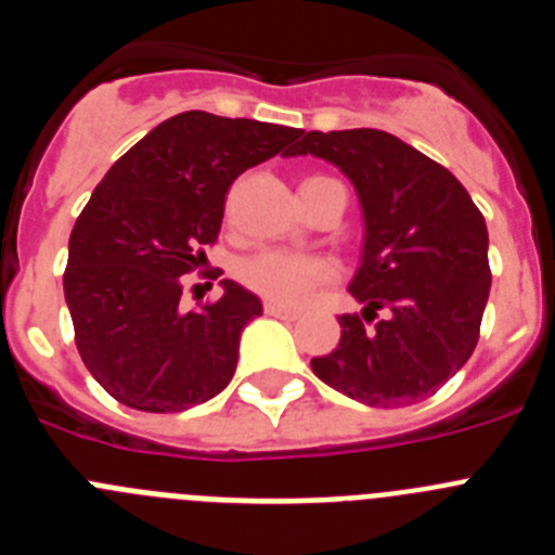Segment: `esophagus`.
Masks as SVG:
<instances>
[{"instance_id": "1", "label": "esophagus", "mask_w": 555, "mask_h": 555, "mask_svg": "<svg viewBox=\"0 0 555 555\" xmlns=\"http://www.w3.org/2000/svg\"><path fill=\"white\" fill-rule=\"evenodd\" d=\"M263 313H267V317H278V320H297V317H300L297 308H286L281 306V302H263Z\"/></svg>"}]
</instances>
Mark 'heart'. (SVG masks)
<instances>
[{"label":"heart","instance_id":"1","mask_svg":"<svg viewBox=\"0 0 555 555\" xmlns=\"http://www.w3.org/2000/svg\"><path fill=\"white\" fill-rule=\"evenodd\" d=\"M327 178H308L302 189ZM333 263L322 255L288 253V249H261L238 261L235 278L272 302L283 306H300L313 288H320L333 278Z\"/></svg>","mask_w":555,"mask_h":555}]
</instances>
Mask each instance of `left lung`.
<instances>
[{"label":"left lung","mask_w":555,"mask_h":555,"mask_svg":"<svg viewBox=\"0 0 555 555\" xmlns=\"http://www.w3.org/2000/svg\"><path fill=\"white\" fill-rule=\"evenodd\" d=\"M288 155L345 171L364 210V253L350 294L361 317H338L336 350L313 375L372 409L436 395L467 364L489 300V233L467 189L420 150L384 130H311ZM380 307L386 321L374 317ZM374 319L375 328L365 322Z\"/></svg>","instance_id":"obj_1"}]
</instances>
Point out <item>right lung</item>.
Here are the masks:
<instances>
[{"instance_id": "obj_1", "label": "right lung", "mask_w": 555, "mask_h": 555, "mask_svg": "<svg viewBox=\"0 0 555 555\" xmlns=\"http://www.w3.org/2000/svg\"><path fill=\"white\" fill-rule=\"evenodd\" d=\"M302 130L185 111L107 169L68 238L63 294L82 364L130 409L175 414L217 397L261 300L233 281L180 311L183 274L205 263L242 171L288 155Z\"/></svg>"}]
</instances>
